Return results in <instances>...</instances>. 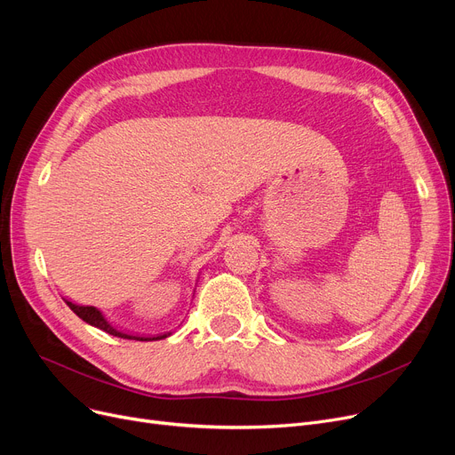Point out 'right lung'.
I'll return each mask as SVG.
<instances>
[{
    "instance_id": "add662e5",
    "label": "right lung",
    "mask_w": 455,
    "mask_h": 455,
    "mask_svg": "<svg viewBox=\"0 0 455 455\" xmlns=\"http://www.w3.org/2000/svg\"><path fill=\"white\" fill-rule=\"evenodd\" d=\"M64 302L69 306L71 312H74L77 317H81L84 323H88V324H92V326H95V328H100V330L110 333V336H117V338H124V339H136V341H153V339H164V338L170 336V333H164V336H156V338L131 336V333H124V331L116 330V328L101 315V312H100L98 307H93V306H79V304H74V302H69V300H66V299H64Z\"/></svg>"
}]
</instances>
